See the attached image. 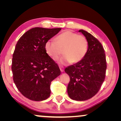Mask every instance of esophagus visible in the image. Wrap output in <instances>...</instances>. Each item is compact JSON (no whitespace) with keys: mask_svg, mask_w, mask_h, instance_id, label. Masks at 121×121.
Segmentation results:
<instances>
[{"mask_svg":"<svg viewBox=\"0 0 121 121\" xmlns=\"http://www.w3.org/2000/svg\"><path fill=\"white\" fill-rule=\"evenodd\" d=\"M59 68H60V70L61 71V72H64L63 67H61V66H59Z\"/></svg>","mask_w":121,"mask_h":121,"instance_id":"esophagus-1","label":"esophagus"}]
</instances>
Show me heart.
<instances>
[{
  "label": "heart",
  "instance_id": "obj_1",
  "mask_svg": "<svg viewBox=\"0 0 121 121\" xmlns=\"http://www.w3.org/2000/svg\"><path fill=\"white\" fill-rule=\"evenodd\" d=\"M88 47V41L85 36L69 30L59 35L56 41L50 39L45 44L46 52L53 59H57L63 50L64 56L58 60L62 64L80 62L86 54Z\"/></svg>",
  "mask_w": 121,
  "mask_h": 121
}]
</instances>
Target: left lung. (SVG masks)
<instances>
[{
	"label": "left lung",
	"mask_w": 121,
	"mask_h": 121,
	"mask_svg": "<svg viewBox=\"0 0 121 121\" xmlns=\"http://www.w3.org/2000/svg\"><path fill=\"white\" fill-rule=\"evenodd\" d=\"M89 42L87 53L80 62L69 66L65 72L70 77L67 87L69 97L74 100L85 101L91 98L101 88L105 79L107 68L104 47L90 33L80 30Z\"/></svg>",
	"instance_id": "obj_1"
}]
</instances>
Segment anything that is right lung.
Here are the masks:
<instances>
[{
  "label": "right lung",
  "instance_id": "add662e5",
  "mask_svg": "<svg viewBox=\"0 0 121 121\" xmlns=\"http://www.w3.org/2000/svg\"><path fill=\"white\" fill-rule=\"evenodd\" d=\"M61 28H32L20 38L13 55L11 70L18 90L31 100L48 98L51 82L60 74L58 64L48 55L47 41Z\"/></svg>",
  "mask_w": 121,
  "mask_h": 121
}]
</instances>
